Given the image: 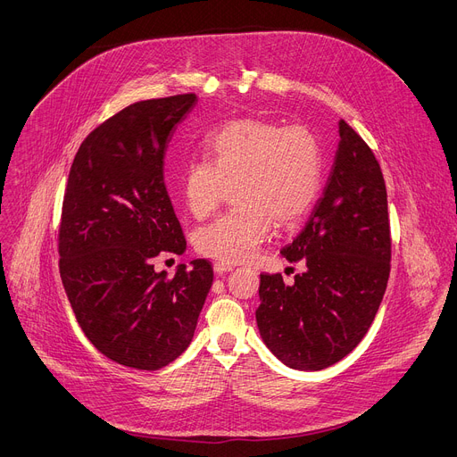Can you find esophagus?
<instances>
[{"label": "esophagus", "instance_id": "1", "mask_svg": "<svg viewBox=\"0 0 457 457\" xmlns=\"http://www.w3.org/2000/svg\"><path fill=\"white\" fill-rule=\"evenodd\" d=\"M213 270H215V273H219V275H222V273H228V271H231L233 270V266L231 264H226V262H215L213 264Z\"/></svg>", "mask_w": 457, "mask_h": 457}]
</instances>
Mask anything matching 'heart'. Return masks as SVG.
Returning <instances> with one entry per match:
<instances>
[{"label":"heart","instance_id":"b5f03b06","mask_svg":"<svg viewBox=\"0 0 457 457\" xmlns=\"http://www.w3.org/2000/svg\"><path fill=\"white\" fill-rule=\"evenodd\" d=\"M205 160H191L180 177V196L191 217L213 215L228 191L233 212L196 229L200 255L226 264L250 259L273 222L297 226L315 205L324 180L319 138L304 126L238 118L202 140Z\"/></svg>","mask_w":457,"mask_h":457}]
</instances>
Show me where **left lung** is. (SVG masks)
<instances>
[{
    "instance_id": "obj_1",
    "label": "left lung",
    "mask_w": 457,
    "mask_h": 457,
    "mask_svg": "<svg viewBox=\"0 0 457 457\" xmlns=\"http://www.w3.org/2000/svg\"><path fill=\"white\" fill-rule=\"evenodd\" d=\"M339 147L304 229L280 253L303 261L294 284L262 273L257 326L286 366L322 370L366 336L383 301L392 257L386 186L368 144L339 121Z\"/></svg>"
}]
</instances>
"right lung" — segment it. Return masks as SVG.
Here are the masks:
<instances>
[{"mask_svg": "<svg viewBox=\"0 0 457 457\" xmlns=\"http://www.w3.org/2000/svg\"><path fill=\"white\" fill-rule=\"evenodd\" d=\"M198 102L177 95L121 109L74 156L60 222V275L76 320L111 361L158 370L191 343L213 284L205 259L173 278L160 253L182 255L186 237L163 182V156Z\"/></svg>", "mask_w": 457, "mask_h": 457, "instance_id": "right-lung-1", "label": "right lung"}]
</instances>
